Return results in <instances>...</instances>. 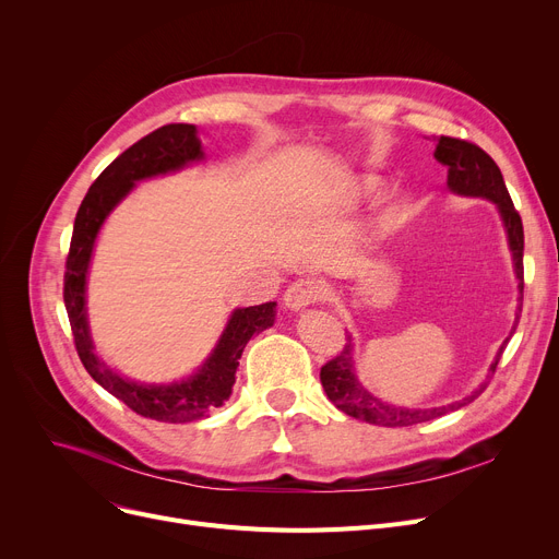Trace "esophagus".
Instances as JSON below:
<instances>
[{"label":"esophagus","instance_id":"1","mask_svg":"<svg viewBox=\"0 0 559 559\" xmlns=\"http://www.w3.org/2000/svg\"><path fill=\"white\" fill-rule=\"evenodd\" d=\"M324 295H326V289H324V285H321V281H317V278H301V281L292 283L285 289L283 301H285V306L289 310L299 312V310H306L308 306L324 299Z\"/></svg>","mask_w":559,"mask_h":559}]
</instances>
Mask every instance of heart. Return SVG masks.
<instances>
[{"label":"heart","instance_id":"heart-1","mask_svg":"<svg viewBox=\"0 0 559 559\" xmlns=\"http://www.w3.org/2000/svg\"><path fill=\"white\" fill-rule=\"evenodd\" d=\"M378 186H380V183L373 179V176H362V179H358L354 186H350V190H348V203H358V201H365V199L376 197ZM399 217H401V215H399L396 211L390 213V215H385L383 222H380V228H383V230L392 228V226L399 222Z\"/></svg>","mask_w":559,"mask_h":559}]
</instances>
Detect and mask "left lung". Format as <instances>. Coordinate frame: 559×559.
<instances>
[{
  "mask_svg": "<svg viewBox=\"0 0 559 559\" xmlns=\"http://www.w3.org/2000/svg\"><path fill=\"white\" fill-rule=\"evenodd\" d=\"M435 158L449 167V190L460 197H476V199H487L496 205L498 215H501L506 235H508V247L512 251V264H514V274L519 281V306H516V319L512 333L516 329V321L521 314V299H523V224L519 213L514 211V203L510 199V192L506 188L503 174L498 169V165L487 156L480 146L466 140L457 138H447L442 135L437 140L435 146ZM510 333V335H512ZM510 340V337H508ZM508 340L498 348V354L489 367V371H496L498 360L503 356V348ZM354 337L346 333V344L340 350V356L333 358L321 367V385H324L326 396L331 403L342 409L344 415L373 424V426H385V428H396V426H415L424 424L430 419L442 417L447 413H453V409H460L464 405L478 399L485 390L487 383H483L478 390H474L462 401L449 403V405H439V407H401L380 401L371 392L362 388V383L356 376V360H354Z\"/></svg>",
  "mask_w": 559,
  "mask_h": 559,
  "instance_id": "left-lung-1",
  "label": "left lung"
}]
</instances>
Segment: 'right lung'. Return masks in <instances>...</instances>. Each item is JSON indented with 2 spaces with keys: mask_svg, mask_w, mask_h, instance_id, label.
<instances>
[{
  "mask_svg": "<svg viewBox=\"0 0 559 559\" xmlns=\"http://www.w3.org/2000/svg\"><path fill=\"white\" fill-rule=\"evenodd\" d=\"M203 146L194 124H167L144 135L133 146L117 156L87 190L74 219L70 255L66 262L63 299L74 333L76 354L97 383L115 399L124 401L133 413L165 424H188L213 413L228 401L235 383V371L240 367L247 342L274 326L276 304H262L249 308H235L226 326L211 350V356L188 378L174 383H138L108 367L97 354L87 326L85 283L97 235L108 215L122 203L138 181L152 176L179 171L192 163L203 160Z\"/></svg>",
  "mask_w": 559,
  "mask_h": 559,
  "instance_id": "right-lung-1",
  "label": "right lung"
}]
</instances>
